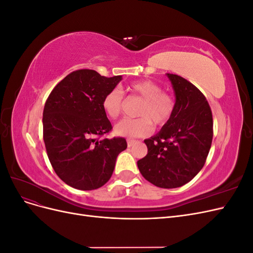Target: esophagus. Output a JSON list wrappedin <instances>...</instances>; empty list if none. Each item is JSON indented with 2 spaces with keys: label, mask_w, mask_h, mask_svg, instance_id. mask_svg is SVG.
Segmentation results:
<instances>
[{
  "label": "esophagus",
  "mask_w": 253,
  "mask_h": 253,
  "mask_svg": "<svg viewBox=\"0 0 253 253\" xmlns=\"http://www.w3.org/2000/svg\"><path fill=\"white\" fill-rule=\"evenodd\" d=\"M136 142H137L136 140H133V139H127V147H128V148L133 147V145H134Z\"/></svg>",
  "instance_id": "1"
}]
</instances>
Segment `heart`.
Here are the masks:
<instances>
[{
	"label": "heart",
	"instance_id": "1",
	"mask_svg": "<svg viewBox=\"0 0 253 253\" xmlns=\"http://www.w3.org/2000/svg\"><path fill=\"white\" fill-rule=\"evenodd\" d=\"M132 96L142 99L137 115L138 118L124 119L115 126L114 132L124 137H142L149 135L153 125L163 126L172 118L175 111L174 97L163 91L162 86L154 81L142 80L132 83L127 87ZM102 109L108 117L116 119L124 109V94L118 88L111 89L102 99Z\"/></svg>",
	"mask_w": 253,
	"mask_h": 253
}]
</instances>
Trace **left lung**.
<instances>
[{
    "label": "left lung",
    "instance_id": "1",
    "mask_svg": "<svg viewBox=\"0 0 253 253\" xmlns=\"http://www.w3.org/2000/svg\"><path fill=\"white\" fill-rule=\"evenodd\" d=\"M167 76L175 93V111L155 136L144 140L148 154L137 166L154 186L172 189L186 185L203 169L212 143L213 119L200 89L178 75Z\"/></svg>",
    "mask_w": 253,
    "mask_h": 253
}]
</instances>
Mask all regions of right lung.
Listing matches in <instances>:
<instances>
[{"label":"right lung","instance_id":"1","mask_svg":"<svg viewBox=\"0 0 253 253\" xmlns=\"http://www.w3.org/2000/svg\"><path fill=\"white\" fill-rule=\"evenodd\" d=\"M121 79L93 70L75 71L57 84L45 102L43 139L48 159L59 177L75 189L102 187L119 153L127 147L122 137L100 139L112 129L102 99Z\"/></svg>","mask_w":253,"mask_h":253}]
</instances>
